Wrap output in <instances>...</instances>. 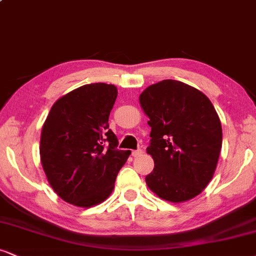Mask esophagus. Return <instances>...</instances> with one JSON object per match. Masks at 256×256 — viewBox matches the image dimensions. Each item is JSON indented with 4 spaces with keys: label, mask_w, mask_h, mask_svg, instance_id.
Wrapping results in <instances>:
<instances>
[{
    "label": "esophagus",
    "mask_w": 256,
    "mask_h": 256,
    "mask_svg": "<svg viewBox=\"0 0 256 256\" xmlns=\"http://www.w3.org/2000/svg\"><path fill=\"white\" fill-rule=\"evenodd\" d=\"M140 155H143L142 149H137V150L132 152V156L134 158H138V156H140Z\"/></svg>",
    "instance_id": "esophagus-1"
}]
</instances>
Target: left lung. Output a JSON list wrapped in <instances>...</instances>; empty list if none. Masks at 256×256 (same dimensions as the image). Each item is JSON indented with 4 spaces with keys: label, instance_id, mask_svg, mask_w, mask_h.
Segmentation results:
<instances>
[{
    "label": "left lung",
    "instance_id": "left-lung-1",
    "mask_svg": "<svg viewBox=\"0 0 256 256\" xmlns=\"http://www.w3.org/2000/svg\"><path fill=\"white\" fill-rule=\"evenodd\" d=\"M140 104L152 128L146 152L154 170L146 185L166 201H189L204 192L216 168L222 143L218 113L204 92L173 79L146 88Z\"/></svg>",
    "mask_w": 256,
    "mask_h": 256
}]
</instances>
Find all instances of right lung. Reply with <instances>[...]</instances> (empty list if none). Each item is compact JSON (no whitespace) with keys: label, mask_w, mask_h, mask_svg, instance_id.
Instances as JSON below:
<instances>
[{"label":"right lung","mask_w":256,"mask_h":256,"mask_svg":"<svg viewBox=\"0 0 256 256\" xmlns=\"http://www.w3.org/2000/svg\"><path fill=\"white\" fill-rule=\"evenodd\" d=\"M118 90L92 83L77 88L52 104L40 134V162L64 201L89 208L104 202L130 150H119L108 118Z\"/></svg>","instance_id":"right-lung-1"}]
</instances>
